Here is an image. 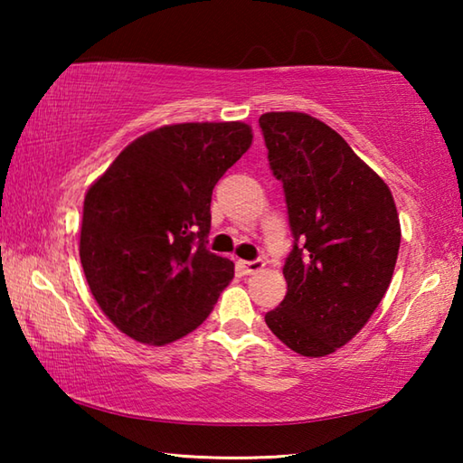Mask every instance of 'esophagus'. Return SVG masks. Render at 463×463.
<instances>
[{"label": "esophagus", "instance_id": "obj_1", "mask_svg": "<svg viewBox=\"0 0 463 463\" xmlns=\"http://www.w3.org/2000/svg\"><path fill=\"white\" fill-rule=\"evenodd\" d=\"M263 261L261 260H255V261H239V269L241 273H245V276H253V273L261 271L263 269Z\"/></svg>", "mask_w": 463, "mask_h": 463}]
</instances>
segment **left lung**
Here are the masks:
<instances>
[{"mask_svg":"<svg viewBox=\"0 0 463 463\" xmlns=\"http://www.w3.org/2000/svg\"><path fill=\"white\" fill-rule=\"evenodd\" d=\"M260 127L294 237L286 298L265 323L296 354L325 357L362 331L386 294L401 247L396 203L325 122L268 112Z\"/></svg>","mask_w":463,"mask_h":463,"instance_id":"left-lung-1","label":"left lung"}]
</instances>
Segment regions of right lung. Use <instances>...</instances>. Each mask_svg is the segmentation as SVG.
<instances>
[{
  "instance_id": "obj_1",
  "label": "right lung",
  "mask_w": 463,
  "mask_h": 463,
  "mask_svg": "<svg viewBox=\"0 0 463 463\" xmlns=\"http://www.w3.org/2000/svg\"><path fill=\"white\" fill-rule=\"evenodd\" d=\"M242 122H185L138 137L83 202L80 257L99 308L138 343L198 328L234 276L210 253V202L250 146Z\"/></svg>"
}]
</instances>
